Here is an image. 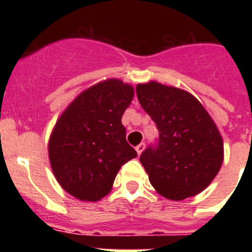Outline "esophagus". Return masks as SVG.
Listing matches in <instances>:
<instances>
[{"mask_svg": "<svg viewBox=\"0 0 252 252\" xmlns=\"http://www.w3.org/2000/svg\"><path fill=\"white\" fill-rule=\"evenodd\" d=\"M144 149H145V144L144 142H141V144H139V145L136 146V151H137V155H140V154L144 151Z\"/></svg>", "mask_w": 252, "mask_h": 252, "instance_id": "1", "label": "esophagus"}]
</instances>
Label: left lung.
I'll return each mask as SVG.
<instances>
[{"label":"left lung","instance_id":"left-lung-1","mask_svg":"<svg viewBox=\"0 0 252 252\" xmlns=\"http://www.w3.org/2000/svg\"><path fill=\"white\" fill-rule=\"evenodd\" d=\"M140 104L159 130L157 145L140 161L162 197L182 201L211 184L223 161V141L201 102L187 91L158 82L137 84Z\"/></svg>","mask_w":252,"mask_h":252}]
</instances>
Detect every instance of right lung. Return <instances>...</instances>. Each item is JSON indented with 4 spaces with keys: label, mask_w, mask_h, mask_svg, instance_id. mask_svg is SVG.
<instances>
[{
    "label": "right lung",
    "mask_w": 252,
    "mask_h": 252,
    "mask_svg": "<svg viewBox=\"0 0 252 252\" xmlns=\"http://www.w3.org/2000/svg\"><path fill=\"white\" fill-rule=\"evenodd\" d=\"M132 98L130 84L107 79L82 92L62 113L48 150L58 183L69 194L99 201L111 192L120 168L137 157L121 122Z\"/></svg>",
    "instance_id": "1"
}]
</instances>
